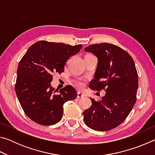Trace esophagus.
<instances>
[{
	"label": "esophagus",
	"instance_id": "34e87169",
	"mask_svg": "<svg viewBox=\"0 0 155 155\" xmlns=\"http://www.w3.org/2000/svg\"><path fill=\"white\" fill-rule=\"evenodd\" d=\"M84 97V95L81 92H78L77 94V98H83Z\"/></svg>",
	"mask_w": 155,
	"mask_h": 155
}]
</instances>
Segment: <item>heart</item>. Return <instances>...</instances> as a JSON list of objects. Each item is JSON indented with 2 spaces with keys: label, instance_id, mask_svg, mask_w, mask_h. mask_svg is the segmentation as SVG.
Returning a JSON list of instances; mask_svg holds the SVG:
<instances>
[{
  "label": "heart",
  "instance_id": "1",
  "mask_svg": "<svg viewBox=\"0 0 155 155\" xmlns=\"http://www.w3.org/2000/svg\"><path fill=\"white\" fill-rule=\"evenodd\" d=\"M77 86H78V87H79V88L83 87V83H81V82H78V83H77Z\"/></svg>",
  "mask_w": 155,
  "mask_h": 155
}]
</instances>
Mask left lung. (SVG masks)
<instances>
[{
  "label": "left lung",
  "instance_id": "obj_1",
  "mask_svg": "<svg viewBox=\"0 0 155 155\" xmlns=\"http://www.w3.org/2000/svg\"><path fill=\"white\" fill-rule=\"evenodd\" d=\"M84 51L98 58L90 87L106 91L101 101L90 98L91 106L83 112L84 122L93 130H111L124 121L137 101L138 74L135 62L127 51L112 44H95Z\"/></svg>",
  "mask_w": 155,
  "mask_h": 155
}]
</instances>
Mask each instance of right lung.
I'll return each mask as SVG.
<instances>
[{
	"mask_svg": "<svg viewBox=\"0 0 155 155\" xmlns=\"http://www.w3.org/2000/svg\"><path fill=\"white\" fill-rule=\"evenodd\" d=\"M81 44L71 46L41 40L31 45L17 70L15 91L26 115L41 125L59 122L64 104L77 97L75 89L67 85L59 91L52 87V74L64 72L68 59L77 54Z\"/></svg>",
	"mask_w": 155,
	"mask_h": 155,
	"instance_id": "right-lung-1",
	"label": "right lung"
}]
</instances>
